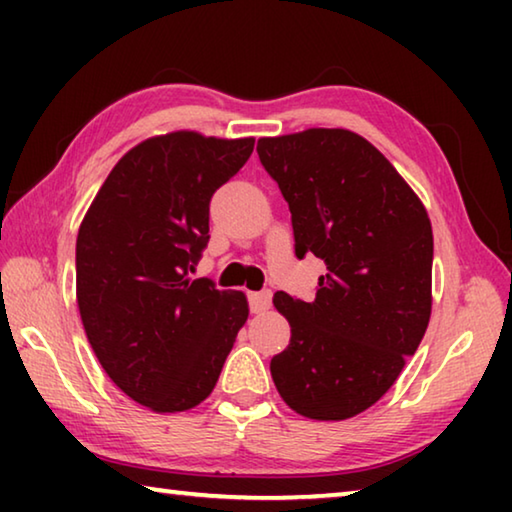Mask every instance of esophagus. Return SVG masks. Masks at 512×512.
Listing matches in <instances>:
<instances>
[{
    "mask_svg": "<svg viewBox=\"0 0 512 512\" xmlns=\"http://www.w3.org/2000/svg\"><path fill=\"white\" fill-rule=\"evenodd\" d=\"M271 298H273V293L268 291V289L250 293V296H248L250 311H253V314H264V311H266L268 307H271Z\"/></svg>",
    "mask_w": 512,
    "mask_h": 512,
    "instance_id": "obj_1",
    "label": "esophagus"
}]
</instances>
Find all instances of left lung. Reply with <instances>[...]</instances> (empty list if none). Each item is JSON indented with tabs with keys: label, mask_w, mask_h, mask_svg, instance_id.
<instances>
[{
	"label": "left lung",
	"mask_w": 512,
	"mask_h": 512,
	"mask_svg": "<svg viewBox=\"0 0 512 512\" xmlns=\"http://www.w3.org/2000/svg\"><path fill=\"white\" fill-rule=\"evenodd\" d=\"M257 153L289 203L296 255L327 264L311 302L277 291L287 350L277 393L311 420H348L400 377L431 316L433 232L406 180L345 128L262 137Z\"/></svg>",
	"instance_id": "1"
}]
</instances>
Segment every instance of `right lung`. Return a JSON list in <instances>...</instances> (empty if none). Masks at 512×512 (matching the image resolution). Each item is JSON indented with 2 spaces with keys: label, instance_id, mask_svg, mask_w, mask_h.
I'll use <instances>...</instances> for the list:
<instances>
[{
  "label": "right lung",
  "instance_id": "obj_1",
  "mask_svg": "<svg viewBox=\"0 0 512 512\" xmlns=\"http://www.w3.org/2000/svg\"><path fill=\"white\" fill-rule=\"evenodd\" d=\"M253 137L194 131L133 146L94 196L76 239V302L108 377L155 413L194 409L248 318L241 291L189 280L210 241V201Z\"/></svg>",
  "mask_w": 512,
  "mask_h": 512
}]
</instances>
